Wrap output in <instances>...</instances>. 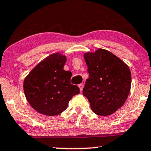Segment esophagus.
<instances>
[{
  "instance_id": "34e87169",
  "label": "esophagus",
  "mask_w": 151,
  "mask_h": 151,
  "mask_svg": "<svg viewBox=\"0 0 151 151\" xmlns=\"http://www.w3.org/2000/svg\"><path fill=\"white\" fill-rule=\"evenodd\" d=\"M78 87H79L80 91H82L83 89V84H79V85H78Z\"/></svg>"
}]
</instances>
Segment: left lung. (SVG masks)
I'll list each match as a JSON object with an SVG mask.
<instances>
[{"label": "left lung", "mask_w": 151, "mask_h": 151, "mask_svg": "<svg viewBox=\"0 0 151 151\" xmlns=\"http://www.w3.org/2000/svg\"><path fill=\"white\" fill-rule=\"evenodd\" d=\"M89 77L83 94L98 115H110L125 102L131 88L129 68L110 51L99 49L84 55Z\"/></svg>", "instance_id": "obj_1"}]
</instances>
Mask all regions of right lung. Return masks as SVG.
<instances>
[{"label": "right lung", "mask_w": 151, "mask_h": 151, "mask_svg": "<svg viewBox=\"0 0 151 151\" xmlns=\"http://www.w3.org/2000/svg\"><path fill=\"white\" fill-rule=\"evenodd\" d=\"M66 62V56L53 53L40 62L24 80L27 100L40 113L58 115L67 109L70 99L79 93V87L70 83L71 72L64 70Z\"/></svg>", "instance_id": "obj_1"}]
</instances>
